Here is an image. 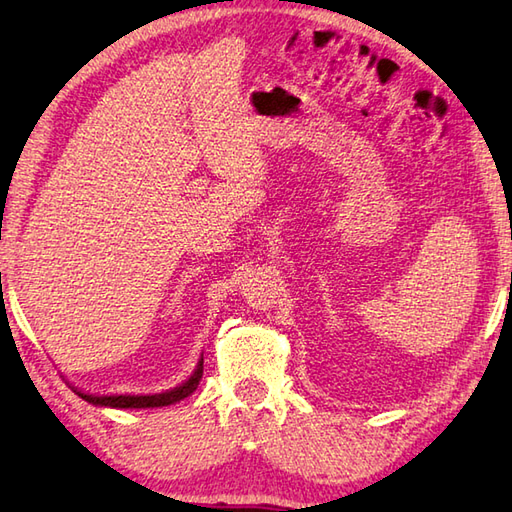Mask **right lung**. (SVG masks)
<instances>
[{"label":"right lung","instance_id":"add662e5","mask_svg":"<svg viewBox=\"0 0 512 512\" xmlns=\"http://www.w3.org/2000/svg\"><path fill=\"white\" fill-rule=\"evenodd\" d=\"M204 360L200 357L195 371L191 378L186 382L179 384V387L170 389V391H161V393H152V396H94V393H83L74 389L80 398L92 402L96 407H112V409H150V407H168L175 405V402L184 400L191 396V393L197 389V384L202 380V371H204Z\"/></svg>","mask_w":512,"mask_h":512}]
</instances>
